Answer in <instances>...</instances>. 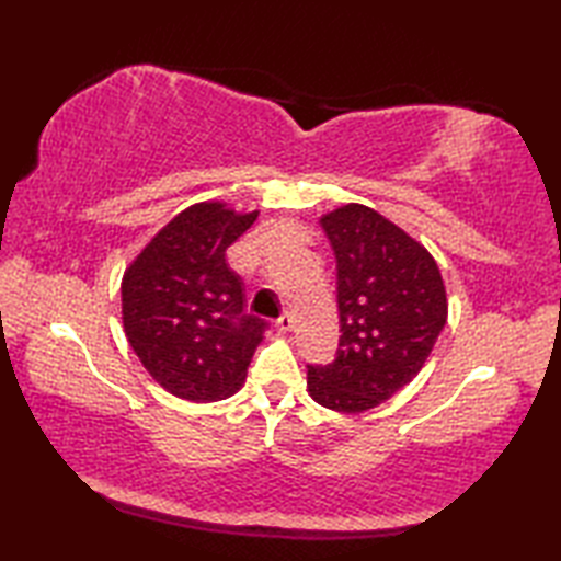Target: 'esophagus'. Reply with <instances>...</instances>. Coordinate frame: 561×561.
<instances>
[{
	"instance_id": "1",
	"label": "esophagus",
	"mask_w": 561,
	"mask_h": 561,
	"mask_svg": "<svg viewBox=\"0 0 561 561\" xmlns=\"http://www.w3.org/2000/svg\"><path fill=\"white\" fill-rule=\"evenodd\" d=\"M294 330V318L289 313H284L279 320H277V332L279 335H289V332Z\"/></svg>"
}]
</instances>
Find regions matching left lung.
Returning <instances> with one entry per match:
<instances>
[{
    "label": "left lung",
    "mask_w": 561,
    "mask_h": 561,
    "mask_svg": "<svg viewBox=\"0 0 561 561\" xmlns=\"http://www.w3.org/2000/svg\"><path fill=\"white\" fill-rule=\"evenodd\" d=\"M337 260L340 350L308 366V392L328 410L359 414L422 371L446 325L448 301L432 253L366 205L320 217Z\"/></svg>",
    "instance_id": "obj_1"
}]
</instances>
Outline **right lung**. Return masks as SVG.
Wrapping results in <instances>:
<instances>
[{"mask_svg": "<svg viewBox=\"0 0 561 561\" xmlns=\"http://www.w3.org/2000/svg\"><path fill=\"white\" fill-rule=\"evenodd\" d=\"M255 211L197 202L141 248L123 274V328L141 366L171 396L217 402L241 390L262 342V320L243 313V282L226 248Z\"/></svg>", "mask_w": 561, "mask_h": 561, "instance_id": "obj_1", "label": "right lung"}]
</instances>
